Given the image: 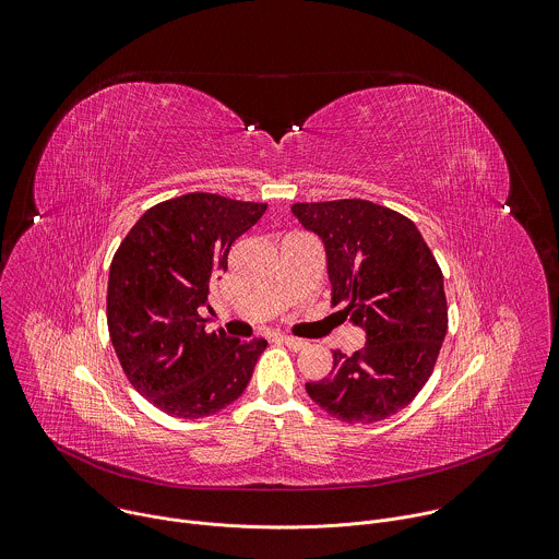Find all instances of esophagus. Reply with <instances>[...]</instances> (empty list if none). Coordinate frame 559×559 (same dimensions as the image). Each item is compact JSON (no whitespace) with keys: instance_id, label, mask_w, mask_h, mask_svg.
I'll list each match as a JSON object with an SVG mask.
<instances>
[{"instance_id":"34e87169","label":"esophagus","mask_w":559,"mask_h":559,"mask_svg":"<svg viewBox=\"0 0 559 559\" xmlns=\"http://www.w3.org/2000/svg\"><path fill=\"white\" fill-rule=\"evenodd\" d=\"M280 341H282L288 349H293V352L308 347V341H304V338H295V336H280Z\"/></svg>"}]
</instances>
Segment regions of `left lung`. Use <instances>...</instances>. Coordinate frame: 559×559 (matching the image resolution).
I'll list each match as a JSON object with an SVG mask.
<instances>
[{
  "mask_svg": "<svg viewBox=\"0 0 559 559\" xmlns=\"http://www.w3.org/2000/svg\"><path fill=\"white\" fill-rule=\"evenodd\" d=\"M293 214L325 247L332 304H345L365 347L334 352L308 395L332 417L373 424L395 415L432 373L448 308L441 269L406 216L360 199L295 203Z\"/></svg>",
  "mask_w": 559,
  "mask_h": 559,
  "instance_id": "1",
  "label": "left lung"
}]
</instances>
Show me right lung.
Listing matches in <instances>:
<instances>
[{"label":"right lung","instance_id":"obj_1","mask_svg":"<svg viewBox=\"0 0 559 559\" xmlns=\"http://www.w3.org/2000/svg\"><path fill=\"white\" fill-rule=\"evenodd\" d=\"M266 212L207 192L164 201L133 225L114 255L107 323L118 360L138 389L173 417L199 419L247 389L264 338L205 332L210 284L227 271L236 238Z\"/></svg>","mask_w":559,"mask_h":559}]
</instances>
